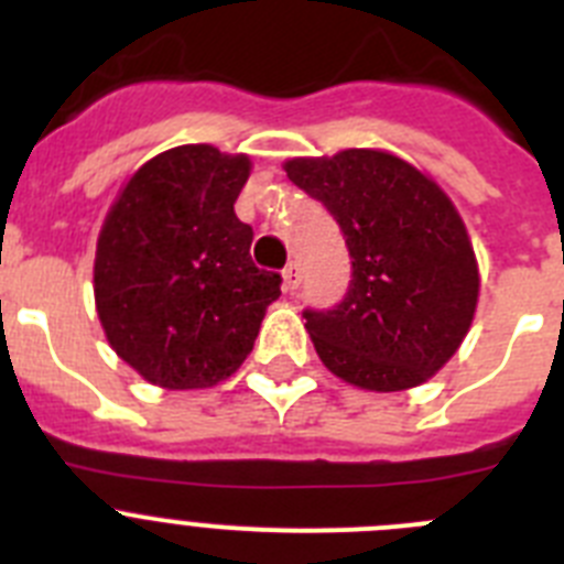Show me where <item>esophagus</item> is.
Returning a JSON list of instances; mask_svg holds the SVG:
<instances>
[{"mask_svg":"<svg viewBox=\"0 0 564 564\" xmlns=\"http://www.w3.org/2000/svg\"><path fill=\"white\" fill-rule=\"evenodd\" d=\"M282 279H285V291H296L299 285H302V268L296 265V262H291V265L282 271Z\"/></svg>","mask_w":564,"mask_h":564,"instance_id":"1","label":"esophagus"}]
</instances>
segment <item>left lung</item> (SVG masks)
Listing matches in <instances>:
<instances>
[{"mask_svg":"<svg viewBox=\"0 0 564 564\" xmlns=\"http://www.w3.org/2000/svg\"><path fill=\"white\" fill-rule=\"evenodd\" d=\"M285 172L336 217L352 259L333 311H305L327 370L358 390L401 392L430 381L466 338L480 271L455 203L383 149L291 158Z\"/></svg>","mask_w":564,"mask_h":564,"instance_id":"left-lung-1","label":"left lung"}]
</instances>
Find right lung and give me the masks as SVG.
Wrapping results in <instances>:
<instances>
[{
  "label": "right lung",
  "instance_id": "1",
  "mask_svg": "<svg viewBox=\"0 0 564 564\" xmlns=\"http://www.w3.org/2000/svg\"><path fill=\"white\" fill-rule=\"evenodd\" d=\"M248 154L186 143L121 186L96 246V311L107 341L163 390H206L253 350L282 276L253 265L234 203Z\"/></svg>",
  "mask_w": 564,
  "mask_h": 564
}]
</instances>
